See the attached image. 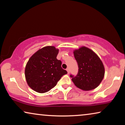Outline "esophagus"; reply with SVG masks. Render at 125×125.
<instances>
[{"label":"esophagus","instance_id":"obj_1","mask_svg":"<svg viewBox=\"0 0 125 125\" xmlns=\"http://www.w3.org/2000/svg\"><path fill=\"white\" fill-rule=\"evenodd\" d=\"M66 70H67V73H68V74H69V72H70V71H69V69L68 68H67V69H66Z\"/></svg>","mask_w":125,"mask_h":125}]
</instances>
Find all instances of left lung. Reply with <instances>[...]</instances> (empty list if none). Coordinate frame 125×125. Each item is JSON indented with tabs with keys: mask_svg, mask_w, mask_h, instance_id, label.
Segmentation results:
<instances>
[{
	"mask_svg": "<svg viewBox=\"0 0 125 125\" xmlns=\"http://www.w3.org/2000/svg\"><path fill=\"white\" fill-rule=\"evenodd\" d=\"M78 65L75 77L71 75L74 85L80 89H94L101 83L105 74V68L100 58L93 51L85 46L73 51Z\"/></svg>",
	"mask_w": 125,
	"mask_h": 125,
	"instance_id": "obj_1",
	"label": "left lung"
}]
</instances>
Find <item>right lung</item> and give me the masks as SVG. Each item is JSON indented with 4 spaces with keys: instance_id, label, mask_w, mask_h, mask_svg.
Masks as SVG:
<instances>
[{
    "instance_id": "1",
    "label": "right lung",
    "mask_w": 125,
    "mask_h": 125,
    "mask_svg": "<svg viewBox=\"0 0 125 125\" xmlns=\"http://www.w3.org/2000/svg\"><path fill=\"white\" fill-rule=\"evenodd\" d=\"M58 51L54 46H46L30 58L25 67V78L28 85L35 92H48L67 73L61 67L62 62L57 59Z\"/></svg>"
}]
</instances>
